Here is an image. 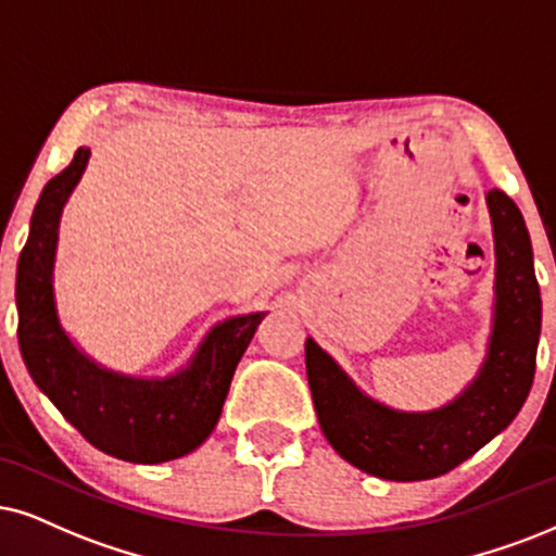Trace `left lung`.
Segmentation results:
<instances>
[{
	"instance_id": "left-lung-1",
	"label": "left lung",
	"mask_w": 556,
	"mask_h": 556,
	"mask_svg": "<svg viewBox=\"0 0 556 556\" xmlns=\"http://www.w3.org/2000/svg\"><path fill=\"white\" fill-rule=\"evenodd\" d=\"M495 238V311L480 371L452 403L426 413L388 407L356 388L333 356L305 341L315 413L328 444L362 472L431 480L493 441L518 416L536 371L541 292L523 215L503 189L484 194Z\"/></svg>"
}]
</instances>
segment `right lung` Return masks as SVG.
Segmentation results:
<instances>
[{
  "label": "right lung",
  "instance_id": "1",
  "mask_svg": "<svg viewBox=\"0 0 556 556\" xmlns=\"http://www.w3.org/2000/svg\"><path fill=\"white\" fill-rule=\"evenodd\" d=\"M87 161L89 149L76 151L33 210L15 285L20 354L33 382L91 446L123 462L161 465L194 452L213 433L233 371L266 313L217 323L187 367L161 379L121 375L89 359L63 330L53 292L61 213Z\"/></svg>",
  "mask_w": 556,
  "mask_h": 556
}]
</instances>
